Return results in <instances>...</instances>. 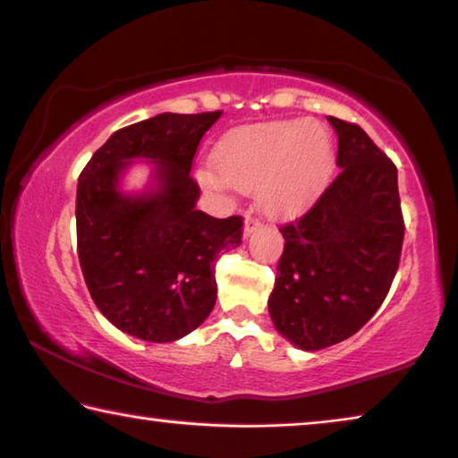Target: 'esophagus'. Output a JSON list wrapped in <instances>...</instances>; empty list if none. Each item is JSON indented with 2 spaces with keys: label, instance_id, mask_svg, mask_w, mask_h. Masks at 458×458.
Returning a JSON list of instances; mask_svg holds the SVG:
<instances>
[{
  "label": "esophagus",
  "instance_id": "1",
  "mask_svg": "<svg viewBox=\"0 0 458 458\" xmlns=\"http://www.w3.org/2000/svg\"><path fill=\"white\" fill-rule=\"evenodd\" d=\"M263 226V222L259 220V217H255L252 214H249L246 216V220H244V236H250V234H255V232Z\"/></svg>",
  "mask_w": 458,
  "mask_h": 458
}]
</instances>
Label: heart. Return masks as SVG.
Returning a JSON list of instances; mask_svg holds the SVG:
<instances>
[{
	"mask_svg": "<svg viewBox=\"0 0 458 458\" xmlns=\"http://www.w3.org/2000/svg\"><path fill=\"white\" fill-rule=\"evenodd\" d=\"M216 165L198 171L203 185L259 190L268 214L293 216L310 208L328 185L334 144L320 122H267L224 138Z\"/></svg>",
	"mask_w": 458,
	"mask_h": 458,
	"instance_id": "b5f03b06",
	"label": "heart"
}]
</instances>
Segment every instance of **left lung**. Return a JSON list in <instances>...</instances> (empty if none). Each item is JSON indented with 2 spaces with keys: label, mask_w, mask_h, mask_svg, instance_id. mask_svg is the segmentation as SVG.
<instances>
[{
  "label": "left lung",
  "mask_w": 458,
  "mask_h": 458,
  "mask_svg": "<svg viewBox=\"0 0 458 458\" xmlns=\"http://www.w3.org/2000/svg\"><path fill=\"white\" fill-rule=\"evenodd\" d=\"M338 134V175L285 238L268 297L275 328L303 351L343 343L389 293L403 244L397 166L352 122L328 115Z\"/></svg>",
  "instance_id": "1"
}]
</instances>
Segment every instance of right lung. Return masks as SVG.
Listing matches in <instances>:
<instances>
[{"label":"right lung","instance_id":"obj_1","mask_svg":"<svg viewBox=\"0 0 458 458\" xmlns=\"http://www.w3.org/2000/svg\"><path fill=\"white\" fill-rule=\"evenodd\" d=\"M222 112L158 114L114 132L79 175L77 255L98 310L115 328L173 343L216 303V259L242 241V217L195 209V150ZM132 157H150L157 190L119 191Z\"/></svg>","mask_w":458,"mask_h":458}]
</instances>
